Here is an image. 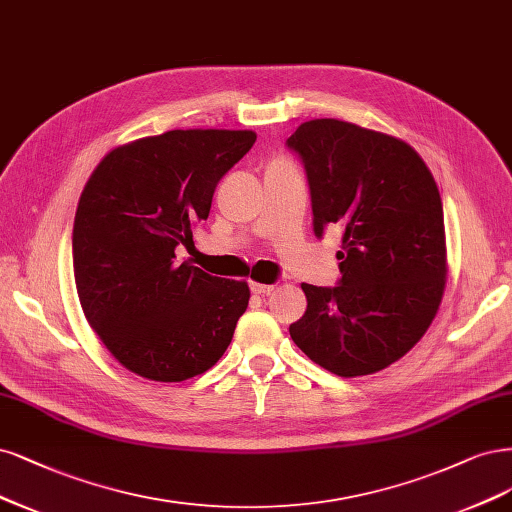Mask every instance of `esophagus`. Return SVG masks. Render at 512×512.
<instances>
[{"instance_id":"1","label":"esophagus","mask_w":512,"mask_h":512,"mask_svg":"<svg viewBox=\"0 0 512 512\" xmlns=\"http://www.w3.org/2000/svg\"><path fill=\"white\" fill-rule=\"evenodd\" d=\"M250 290H252L254 294L264 296V294H271V292H273V286H269V284H256V281H252V284H250Z\"/></svg>"}]
</instances>
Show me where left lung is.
Returning a JSON list of instances; mask_svg holds the SVG:
<instances>
[{"instance_id": "1", "label": "left lung", "mask_w": 512, "mask_h": 512, "mask_svg": "<svg viewBox=\"0 0 512 512\" xmlns=\"http://www.w3.org/2000/svg\"><path fill=\"white\" fill-rule=\"evenodd\" d=\"M286 146L307 173L313 233L341 228L337 286L303 284L290 337L339 377L370 375L426 334L445 292L443 201L421 156L337 118L303 122Z\"/></svg>"}]
</instances>
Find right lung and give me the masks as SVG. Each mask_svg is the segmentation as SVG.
<instances>
[{"label": "right lung", "mask_w": 512, "mask_h": 512, "mask_svg": "<svg viewBox=\"0 0 512 512\" xmlns=\"http://www.w3.org/2000/svg\"><path fill=\"white\" fill-rule=\"evenodd\" d=\"M254 142V131H167L112 150L88 178L72 237L76 290L88 324L131 373L184 381L231 345L248 284L175 252L195 248L218 182Z\"/></svg>", "instance_id": "add662e5"}]
</instances>
